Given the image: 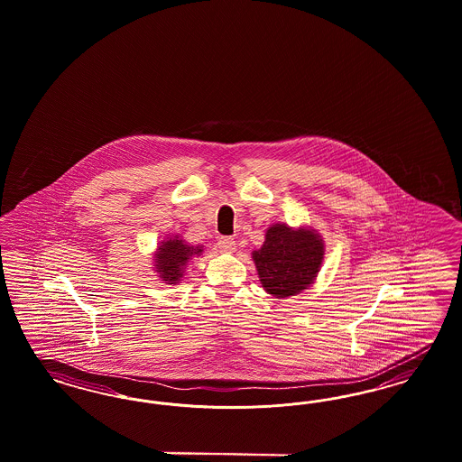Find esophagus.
Returning <instances> with one entry per match:
<instances>
[{
  "label": "esophagus",
  "mask_w": 462,
  "mask_h": 462,
  "mask_svg": "<svg viewBox=\"0 0 462 462\" xmlns=\"http://www.w3.org/2000/svg\"><path fill=\"white\" fill-rule=\"evenodd\" d=\"M217 246L224 254H233L236 250V241L231 236H223V238L217 239Z\"/></svg>",
  "instance_id": "1"
}]
</instances>
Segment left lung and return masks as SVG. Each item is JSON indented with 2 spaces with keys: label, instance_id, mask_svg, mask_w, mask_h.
I'll list each match as a JSON object with an SVG mask.
<instances>
[{
  "label": "left lung",
  "instance_id": "obj_1",
  "mask_svg": "<svg viewBox=\"0 0 462 462\" xmlns=\"http://www.w3.org/2000/svg\"><path fill=\"white\" fill-rule=\"evenodd\" d=\"M252 258L263 290L288 298L313 284L324 260V239L315 229L273 224Z\"/></svg>",
  "mask_w": 462,
  "mask_h": 462
}]
</instances>
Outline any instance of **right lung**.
Segmentation results:
<instances>
[{
  "label": "right lung",
  "instance_id": "obj_1",
  "mask_svg": "<svg viewBox=\"0 0 462 462\" xmlns=\"http://www.w3.org/2000/svg\"><path fill=\"white\" fill-rule=\"evenodd\" d=\"M202 252V246H189L187 241H183L178 235L166 238L161 241L155 252V273L168 284H176L181 281L189 258L199 256Z\"/></svg>",
  "mask_w": 462,
  "mask_h": 462
}]
</instances>
